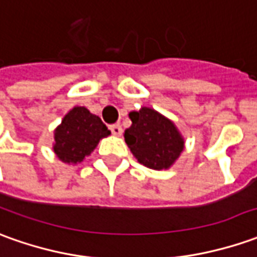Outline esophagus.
<instances>
[{"label": "esophagus", "mask_w": 257, "mask_h": 257, "mask_svg": "<svg viewBox=\"0 0 257 257\" xmlns=\"http://www.w3.org/2000/svg\"><path fill=\"white\" fill-rule=\"evenodd\" d=\"M109 129H111L112 135H115V136H121L122 135V126L119 125V123L111 125V126H109Z\"/></svg>", "instance_id": "1"}]
</instances>
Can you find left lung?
<instances>
[{
  "label": "left lung",
  "mask_w": 257,
  "mask_h": 257,
  "mask_svg": "<svg viewBox=\"0 0 257 257\" xmlns=\"http://www.w3.org/2000/svg\"><path fill=\"white\" fill-rule=\"evenodd\" d=\"M132 125L123 138L141 165L153 170L170 169L184 151V138L172 119L149 106L129 112Z\"/></svg>",
  "instance_id": "left-lung-1"
}]
</instances>
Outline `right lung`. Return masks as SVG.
<instances>
[{
    "label": "right lung",
    "instance_id": "add662e5",
    "mask_svg": "<svg viewBox=\"0 0 257 257\" xmlns=\"http://www.w3.org/2000/svg\"><path fill=\"white\" fill-rule=\"evenodd\" d=\"M109 135L111 131L99 116L91 114L85 106H74L55 129L53 152L63 163L77 165L91 155L101 139Z\"/></svg>",
    "mask_w": 257,
    "mask_h": 257
}]
</instances>
